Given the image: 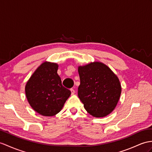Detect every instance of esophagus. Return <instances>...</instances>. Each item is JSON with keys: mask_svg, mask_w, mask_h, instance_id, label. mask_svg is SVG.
<instances>
[{"mask_svg": "<svg viewBox=\"0 0 152 152\" xmlns=\"http://www.w3.org/2000/svg\"><path fill=\"white\" fill-rule=\"evenodd\" d=\"M70 90H71V92H72V94L73 95L74 94H75V90H74L73 88H71L70 89Z\"/></svg>", "mask_w": 152, "mask_h": 152, "instance_id": "1", "label": "esophagus"}]
</instances>
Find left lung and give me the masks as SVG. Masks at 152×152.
<instances>
[{
	"label": "left lung",
	"instance_id": "left-lung-1",
	"mask_svg": "<svg viewBox=\"0 0 152 152\" xmlns=\"http://www.w3.org/2000/svg\"><path fill=\"white\" fill-rule=\"evenodd\" d=\"M78 96L85 110L95 117L108 115L115 108L121 93L118 77L108 66L95 62L79 66Z\"/></svg>",
	"mask_w": 152,
	"mask_h": 152
}]
</instances>
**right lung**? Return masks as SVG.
<instances>
[{
  "instance_id": "1",
  "label": "right lung",
  "mask_w": 152,
  "mask_h": 152,
  "mask_svg": "<svg viewBox=\"0 0 152 152\" xmlns=\"http://www.w3.org/2000/svg\"><path fill=\"white\" fill-rule=\"evenodd\" d=\"M58 65L44 62L26 85V95L35 112L44 116H53L63 107L71 91L62 86L57 74Z\"/></svg>"
}]
</instances>
